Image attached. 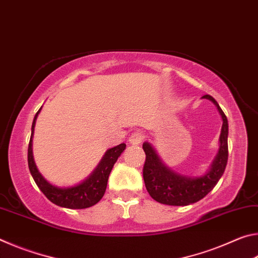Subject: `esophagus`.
Wrapping results in <instances>:
<instances>
[{
  "label": "esophagus",
  "instance_id": "1",
  "mask_svg": "<svg viewBox=\"0 0 258 258\" xmlns=\"http://www.w3.org/2000/svg\"><path fill=\"white\" fill-rule=\"evenodd\" d=\"M143 139H145V137H143V134L141 132H135L130 137L128 142L133 146H139L142 143Z\"/></svg>",
  "mask_w": 258,
  "mask_h": 258
}]
</instances>
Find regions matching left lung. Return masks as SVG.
Wrapping results in <instances>:
<instances>
[{
	"mask_svg": "<svg viewBox=\"0 0 258 258\" xmlns=\"http://www.w3.org/2000/svg\"><path fill=\"white\" fill-rule=\"evenodd\" d=\"M203 98L211 100L215 104L223 120L220 135V149L207 173L198 177L181 175L163 163L151 143H143L142 148L146 152L143 180L151 198L160 204L186 206L199 202L214 189L225 171L229 156L228 119L215 99L208 94L204 95Z\"/></svg>",
	"mask_w": 258,
	"mask_h": 258,
	"instance_id": "left-lung-1",
	"label": "left lung"
}]
</instances>
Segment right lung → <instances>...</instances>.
<instances>
[{
	"label": "right lung",
	"mask_w": 258,
	"mask_h": 258,
	"mask_svg": "<svg viewBox=\"0 0 258 258\" xmlns=\"http://www.w3.org/2000/svg\"><path fill=\"white\" fill-rule=\"evenodd\" d=\"M38 110L34 117L32 125V135H30L29 145H28V167L29 172L32 174L35 183L40 187V190L44 194L45 197L51 203L58 205L60 207L71 208V209H83L89 208L100 202V199L103 197L104 192L107 189V182L109 174H110L113 165L121 155V152L125 150L126 145L120 143L119 146H116L106 151V154L102 157L97 168L93 173L83 181L80 184L68 187L55 186L47 182L42 174L38 172L36 164L34 161L33 157V134L35 123H36L37 116L41 111Z\"/></svg>",
	"instance_id": "obj_1"
}]
</instances>
